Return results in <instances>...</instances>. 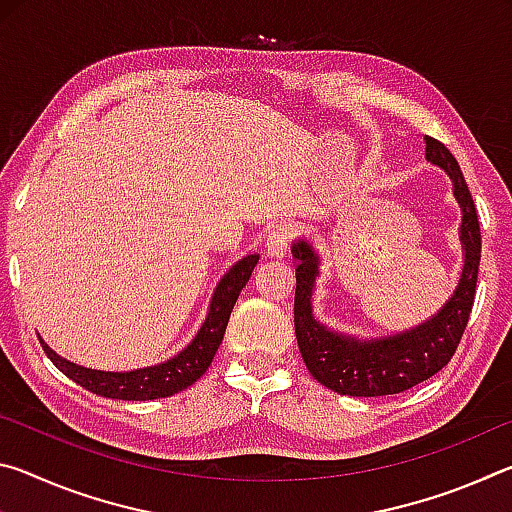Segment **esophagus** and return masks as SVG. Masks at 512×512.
<instances>
[{
	"label": "esophagus",
	"mask_w": 512,
	"mask_h": 512,
	"mask_svg": "<svg viewBox=\"0 0 512 512\" xmlns=\"http://www.w3.org/2000/svg\"><path fill=\"white\" fill-rule=\"evenodd\" d=\"M291 228L287 223H275L266 235V253L268 257L280 259L287 255L289 244H291Z\"/></svg>",
	"instance_id": "1"
}]
</instances>
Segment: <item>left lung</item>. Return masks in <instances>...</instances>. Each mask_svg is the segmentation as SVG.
Masks as SVG:
<instances>
[{"label":"left lung","mask_w":512,"mask_h":512,"mask_svg":"<svg viewBox=\"0 0 512 512\" xmlns=\"http://www.w3.org/2000/svg\"><path fill=\"white\" fill-rule=\"evenodd\" d=\"M424 142H427V162L443 169L452 180L454 198L463 214L461 228H458V239L463 246V271L458 275L454 293L436 314L404 332L375 336V339H359V336L327 327L314 316L320 255L311 241L302 237L291 244V255L298 262L296 302H293L298 348L311 377L339 395L381 397L418 386L420 381L433 377L447 366L470 320L476 273L481 262L476 207L463 171L447 146L433 137H424Z\"/></svg>","instance_id":"1"}]
</instances>
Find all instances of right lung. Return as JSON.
<instances>
[{"label":"right lung","mask_w":512,"mask_h":512,"mask_svg":"<svg viewBox=\"0 0 512 512\" xmlns=\"http://www.w3.org/2000/svg\"><path fill=\"white\" fill-rule=\"evenodd\" d=\"M257 262L259 255H246L225 271L219 284H216L210 300V309H207V316L194 339L187 343V348L173 354L167 361L155 363V366L124 372H106L67 361L40 339L42 350L47 352V357L54 361V366L63 372V375L83 386L85 391L97 393L101 397L144 402L176 395L180 391H185L187 386H192L196 379H201L205 375V370L210 368L214 354L223 341L225 327H228L230 311L235 307L241 289L246 287L250 275H253V268L257 266Z\"/></svg>","instance_id":"1"}]
</instances>
